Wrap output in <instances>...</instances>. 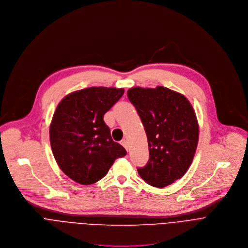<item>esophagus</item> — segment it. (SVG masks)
Listing matches in <instances>:
<instances>
[{
    "mask_svg": "<svg viewBox=\"0 0 248 248\" xmlns=\"http://www.w3.org/2000/svg\"><path fill=\"white\" fill-rule=\"evenodd\" d=\"M121 144L126 148V150L128 151V141L126 140H121Z\"/></svg>",
    "mask_w": 248,
    "mask_h": 248,
    "instance_id": "34e87169",
    "label": "esophagus"
}]
</instances>
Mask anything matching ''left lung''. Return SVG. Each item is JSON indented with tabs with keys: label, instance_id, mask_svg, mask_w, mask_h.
Wrapping results in <instances>:
<instances>
[{
	"label": "left lung",
	"instance_id": "left-lung-1",
	"mask_svg": "<svg viewBox=\"0 0 248 248\" xmlns=\"http://www.w3.org/2000/svg\"><path fill=\"white\" fill-rule=\"evenodd\" d=\"M147 136L150 160L138 172L155 187L182 178L189 168L199 142L200 126L187 98L166 87H134L127 92Z\"/></svg>",
	"mask_w": 248,
	"mask_h": 248
}]
</instances>
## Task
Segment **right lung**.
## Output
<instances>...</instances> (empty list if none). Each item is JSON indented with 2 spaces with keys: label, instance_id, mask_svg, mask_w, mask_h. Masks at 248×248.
I'll return each instance as SVG.
<instances>
[{
  "label": "right lung",
  "instance_id": "1",
  "mask_svg": "<svg viewBox=\"0 0 248 248\" xmlns=\"http://www.w3.org/2000/svg\"><path fill=\"white\" fill-rule=\"evenodd\" d=\"M124 89L91 87L65 95L49 125V141L62 171L81 185L103 179L115 159L127 155L113 141L104 115L123 95Z\"/></svg>",
  "mask_w": 248,
  "mask_h": 248
}]
</instances>
